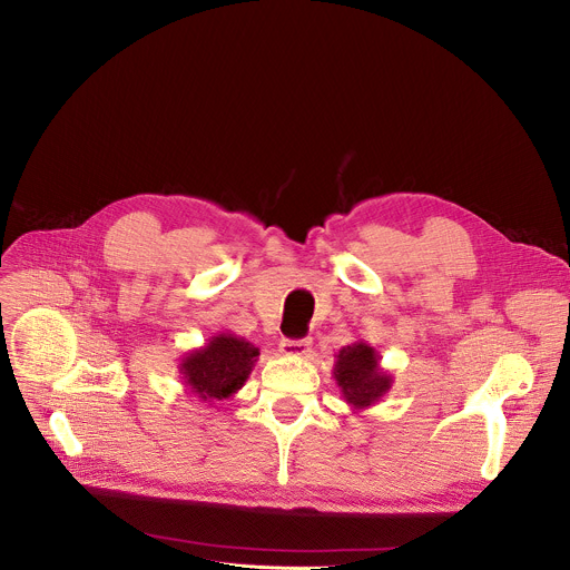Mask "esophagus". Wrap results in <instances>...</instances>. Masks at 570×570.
Instances as JSON below:
<instances>
[{
    "label": "esophagus",
    "instance_id": "esophagus-1",
    "mask_svg": "<svg viewBox=\"0 0 570 570\" xmlns=\"http://www.w3.org/2000/svg\"><path fill=\"white\" fill-rule=\"evenodd\" d=\"M313 340L303 337V340H283L281 342V354L287 358H305L311 354Z\"/></svg>",
    "mask_w": 570,
    "mask_h": 570
}]
</instances>
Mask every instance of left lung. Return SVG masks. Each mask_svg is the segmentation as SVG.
<instances>
[{
    "label": "left lung",
    "instance_id": "1",
    "mask_svg": "<svg viewBox=\"0 0 570 570\" xmlns=\"http://www.w3.org/2000/svg\"><path fill=\"white\" fill-rule=\"evenodd\" d=\"M333 379L344 402L354 411L370 409L392 387V374L381 367V356L365 340L342 346L335 354Z\"/></svg>",
    "mask_w": 570,
    "mask_h": 570
}]
</instances>
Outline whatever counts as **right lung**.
Returning a JSON list of instances; mask_svg holds the SVG:
<instances>
[{
    "mask_svg": "<svg viewBox=\"0 0 570 570\" xmlns=\"http://www.w3.org/2000/svg\"><path fill=\"white\" fill-rule=\"evenodd\" d=\"M259 356V348L235 333H216L203 346L191 348L180 358L178 372L203 404L230 400L244 387Z\"/></svg>",
    "mask_w": 570,
    "mask_h": 570,
    "instance_id": "right-lung-1",
    "label": "right lung"
}]
</instances>
